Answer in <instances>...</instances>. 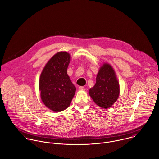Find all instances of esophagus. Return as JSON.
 I'll return each instance as SVG.
<instances>
[{"label": "esophagus", "instance_id": "1", "mask_svg": "<svg viewBox=\"0 0 159 159\" xmlns=\"http://www.w3.org/2000/svg\"><path fill=\"white\" fill-rule=\"evenodd\" d=\"M79 90H85V88L84 87H80L79 88Z\"/></svg>", "mask_w": 159, "mask_h": 159}]
</instances>
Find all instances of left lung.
<instances>
[{
	"instance_id": "obj_1",
	"label": "left lung",
	"mask_w": 159,
	"mask_h": 159,
	"mask_svg": "<svg viewBox=\"0 0 159 159\" xmlns=\"http://www.w3.org/2000/svg\"><path fill=\"white\" fill-rule=\"evenodd\" d=\"M89 96L98 106L108 108L116 101L120 94L119 83L112 67L105 63L96 77L95 85L89 90Z\"/></svg>"
}]
</instances>
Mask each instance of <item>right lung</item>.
<instances>
[{
    "label": "right lung",
    "mask_w": 159,
    "mask_h": 159,
    "mask_svg": "<svg viewBox=\"0 0 159 159\" xmlns=\"http://www.w3.org/2000/svg\"><path fill=\"white\" fill-rule=\"evenodd\" d=\"M70 55L66 52L56 53L41 72L39 88L44 105L53 111L59 112L71 104L76 88L67 74Z\"/></svg>",
    "instance_id": "obj_1"
}]
</instances>
